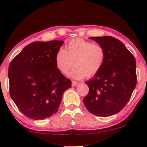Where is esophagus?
<instances>
[{"mask_svg": "<svg viewBox=\"0 0 147 147\" xmlns=\"http://www.w3.org/2000/svg\"><path fill=\"white\" fill-rule=\"evenodd\" d=\"M78 84H79V83L77 82H75V81H72V86H74V87L77 86Z\"/></svg>", "mask_w": 147, "mask_h": 147, "instance_id": "1", "label": "esophagus"}]
</instances>
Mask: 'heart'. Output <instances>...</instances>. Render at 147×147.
I'll list each match as a JSON object with an SVG mask.
<instances>
[{
    "instance_id": "heart-1",
    "label": "heart",
    "mask_w": 147,
    "mask_h": 147,
    "mask_svg": "<svg viewBox=\"0 0 147 147\" xmlns=\"http://www.w3.org/2000/svg\"><path fill=\"white\" fill-rule=\"evenodd\" d=\"M105 50L102 45L92 42L75 38L65 45V50L60 48L55 55L57 67L62 73L66 74L75 64L69 73L73 79H79L86 75L92 76L97 73L104 65Z\"/></svg>"
}]
</instances>
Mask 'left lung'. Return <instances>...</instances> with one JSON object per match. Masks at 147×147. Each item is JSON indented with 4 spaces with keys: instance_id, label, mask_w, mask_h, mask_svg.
Here are the masks:
<instances>
[{
    "instance_id": "obj_1",
    "label": "left lung",
    "mask_w": 147,
    "mask_h": 147,
    "mask_svg": "<svg viewBox=\"0 0 147 147\" xmlns=\"http://www.w3.org/2000/svg\"><path fill=\"white\" fill-rule=\"evenodd\" d=\"M90 39L102 45L105 60L101 70L86 82L89 92L83 102L91 113L109 117L122 110L131 98L137 84L136 59L122 42L114 37Z\"/></svg>"
}]
</instances>
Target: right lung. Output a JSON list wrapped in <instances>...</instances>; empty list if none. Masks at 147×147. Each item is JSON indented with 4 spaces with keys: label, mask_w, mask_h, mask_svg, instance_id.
Segmentation results:
<instances>
[{
    "label": "right lung",
    "mask_w": 147,
    "mask_h": 147,
    "mask_svg": "<svg viewBox=\"0 0 147 147\" xmlns=\"http://www.w3.org/2000/svg\"><path fill=\"white\" fill-rule=\"evenodd\" d=\"M63 43L32 42L10 62V96L30 119H44L56 113L64 91L71 87V81L62 75L55 63V55Z\"/></svg>",
    "instance_id": "right-lung-1"
}]
</instances>
